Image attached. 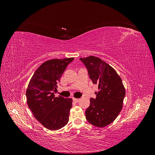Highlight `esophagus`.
Listing matches in <instances>:
<instances>
[{
	"label": "esophagus",
	"mask_w": 155,
	"mask_h": 155,
	"mask_svg": "<svg viewBox=\"0 0 155 155\" xmlns=\"http://www.w3.org/2000/svg\"><path fill=\"white\" fill-rule=\"evenodd\" d=\"M72 99H73V101H74V102H76V103H78V102L79 101V98H75V97H73Z\"/></svg>",
	"instance_id": "obj_1"
}]
</instances>
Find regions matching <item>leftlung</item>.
<instances>
[{"instance_id":"obj_1","label":"left lung","mask_w":155,"mask_h":155,"mask_svg":"<svg viewBox=\"0 0 155 155\" xmlns=\"http://www.w3.org/2000/svg\"><path fill=\"white\" fill-rule=\"evenodd\" d=\"M79 59L99 90L95 92V99L91 98L90 106L85 111L86 119L93 125L104 127L113 122L122 109L125 95L122 81L116 70L99 58L89 56Z\"/></svg>"}]
</instances>
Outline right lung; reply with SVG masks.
Wrapping results in <instances>:
<instances>
[{"label":"right lung","mask_w":155,"mask_h":155,"mask_svg":"<svg viewBox=\"0 0 155 155\" xmlns=\"http://www.w3.org/2000/svg\"><path fill=\"white\" fill-rule=\"evenodd\" d=\"M74 58L46 61L36 70L26 90L27 104L35 118L49 130H58L68 122L71 98L55 97L57 84Z\"/></svg>","instance_id":"right-lung-1"}]
</instances>
